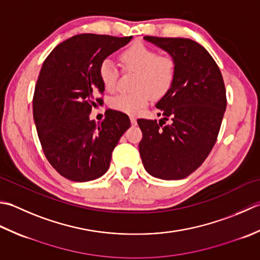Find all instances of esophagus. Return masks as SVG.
<instances>
[{"label": "esophagus", "instance_id": "obj_1", "mask_svg": "<svg viewBox=\"0 0 260 260\" xmlns=\"http://www.w3.org/2000/svg\"><path fill=\"white\" fill-rule=\"evenodd\" d=\"M129 119H131L132 125H136V117L135 116H131Z\"/></svg>", "mask_w": 260, "mask_h": 260}]
</instances>
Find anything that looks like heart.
I'll list each match as a JSON object with an SVG mask.
<instances>
[{"label": "heart", "instance_id": "heart-1", "mask_svg": "<svg viewBox=\"0 0 260 260\" xmlns=\"http://www.w3.org/2000/svg\"><path fill=\"white\" fill-rule=\"evenodd\" d=\"M121 68L135 72L133 92H124L109 100L111 109L127 115H136L149 104L151 96L159 99L171 90L177 75V60L169 53H159L151 46L136 42L119 55ZM100 82L106 91H114L118 80V70L106 58L98 69Z\"/></svg>", "mask_w": 260, "mask_h": 260}]
</instances>
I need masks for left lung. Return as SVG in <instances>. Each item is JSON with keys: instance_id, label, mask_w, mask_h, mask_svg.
<instances>
[{"instance_id": "8db88e82", "label": "left lung", "mask_w": 260, "mask_h": 260, "mask_svg": "<svg viewBox=\"0 0 260 260\" xmlns=\"http://www.w3.org/2000/svg\"><path fill=\"white\" fill-rule=\"evenodd\" d=\"M144 39L175 56L177 75L171 90L156 104L164 118L137 119L143 134L142 162L153 177L182 179L202 166L217 140L226 108L224 81L210 53L194 40Z\"/></svg>"}]
</instances>
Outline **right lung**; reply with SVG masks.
<instances>
[{"instance_id": "add662e5", "label": "right lung", "mask_w": 260, "mask_h": 260, "mask_svg": "<svg viewBox=\"0 0 260 260\" xmlns=\"http://www.w3.org/2000/svg\"><path fill=\"white\" fill-rule=\"evenodd\" d=\"M132 39L81 34L58 44L46 57L35 86L32 111L46 159L60 176L90 181L109 169L111 154L131 121L107 109L100 124L89 119L103 106L105 88L98 69Z\"/></svg>"}]
</instances>
